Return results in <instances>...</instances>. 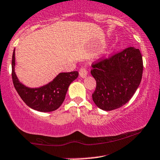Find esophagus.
<instances>
[{
  "label": "esophagus",
  "mask_w": 160,
  "mask_h": 160,
  "mask_svg": "<svg viewBox=\"0 0 160 160\" xmlns=\"http://www.w3.org/2000/svg\"><path fill=\"white\" fill-rule=\"evenodd\" d=\"M80 76L81 77V78H86V75H87L88 72H87V70H86V68L85 67H81L80 69Z\"/></svg>",
  "instance_id": "esophagus-1"
}]
</instances>
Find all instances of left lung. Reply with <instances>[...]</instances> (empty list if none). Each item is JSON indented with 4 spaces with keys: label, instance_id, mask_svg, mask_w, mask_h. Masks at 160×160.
Segmentation results:
<instances>
[{
    "label": "left lung",
    "instance_id": "left-lung-1",
    "mask_svg": "<svg viewBox=\"0 0 160 160\" xmlns=\"http://www.w3.org/2000/svg\"><path fill=\"white\" fill-rule=\"evenodd\" d=\"M91 74L96 80L92 100L106 111L118 109L131 99L142 78L141 52L129 47L92 64Z\"/></svg>",
    "mask_w": 160,
    "mask_h": 160
}]
</instances>
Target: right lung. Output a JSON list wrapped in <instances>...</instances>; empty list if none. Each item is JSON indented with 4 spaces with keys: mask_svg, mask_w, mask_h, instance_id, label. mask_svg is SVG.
I'll list each match as a JSON object with an SVG mask.
<instances>
[{
    "mask_svg": "<svg viewBox=\"0 0 160 160\" xmlns=\"http://www.w3.org/2000/svg\"><path fill=\"white\" fill-rule=\"evenodd\" d=\"M78 77V72L60 73L53 81L37 88H30L18 81L15 73V50L12 59V78L14 87L21 98L30 108L39 112L57 109L64 101L68 86Z\"/></svg>",
    "mask_w": 160,
    "mask_h": 160,
    "instance_id": "add662e5",
    "label": "right lung"
}]
</instances>
